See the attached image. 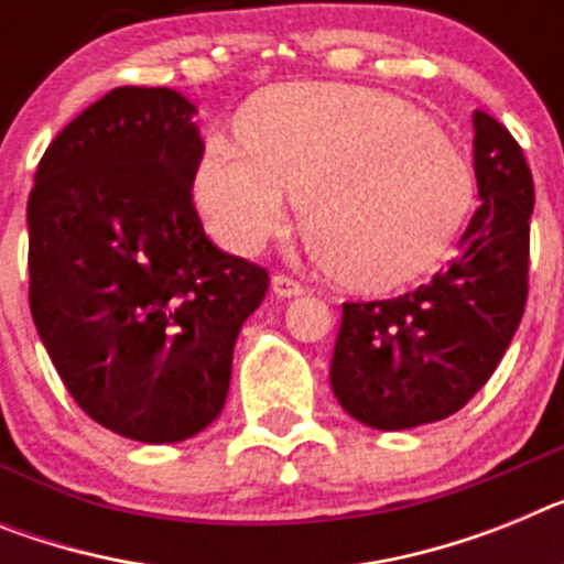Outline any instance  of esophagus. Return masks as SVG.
Returning <instances> with one entry per match:
<instances>
[{
  "label": "esophagus",
  "mask_w": 564,
  "mask_h": 564,
  "mask_svg": "<svg viewBox=\"0 0 564 564\" xmlns=\"http://www.w3.org/2000/svg\"><path fill=\"white\" fill-rule=\"evenodd\" d=\"M271 288H273V293H276V296H282V300H293V296H302V293H305V288H302L296 279L285 276V273L273 276Z\"/></svg>",
  "instance_id": "1"
}]
</instances>
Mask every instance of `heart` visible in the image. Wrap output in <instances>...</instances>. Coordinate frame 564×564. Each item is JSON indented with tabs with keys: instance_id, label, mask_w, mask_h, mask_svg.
Listing matches in <instances>:
<instances>
[{
	"instance_id": "b5f03b06",
	"label": "heart",
	"mask_w": 564,
	"mask_h": 564,
	"mask_svg": "<svg viewBox=\"0 0 564 564\" xmlns=\"http://www.w3.org/2000/svg\"><path fill=\"white\" fill-rule=\"evenodd\" d=\"M468 159L440 124L399 96L336 82L257 94L236 142L208 139L194 196L234 253H259L300 202L307 248L339 285L388 293L447 257L474 210Z\"/></svg>"
}]
</instances>
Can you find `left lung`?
<instances>
[{
	"label": "left lung",
	"mask_w": 564,
	"mask_h": 564,
	"mask_svg": "<svg viewBox=\"0 0 564 564\" xmlns=\"http://www.w3.org/2000/svg\"><path fill=\"white\" fill-rule=\"evenodd\" d=\"M479 208L459 257L427 285L384 302H345L330 388L377 431L440 422L490 379L528 300L533 176L508 128L474 110Z\"/></svg>",
	"instance_id": "obj_1"
}]
</instances>
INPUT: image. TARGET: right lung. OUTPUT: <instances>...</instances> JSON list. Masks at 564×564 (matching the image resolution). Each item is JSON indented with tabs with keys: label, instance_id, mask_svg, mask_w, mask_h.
<instances>
[{
	"label": "right lung",
	"instance_id": "add662e5",
	"mask_svg": "<svg viewBox=\"0 0 564 564\" xmlns=\"http://www.w3.org/2000/svg\"><path fill=\"white\" fill-rule=\"evenodd\" d=\"M171 88H117L42 156L28 199L31 314L76 405L128 440L182 442L223 413L268 271L208 239L205 148Z\"/></svg>",
	"mask_w": 564,
	"mask_h": 564
}]
</instances>
